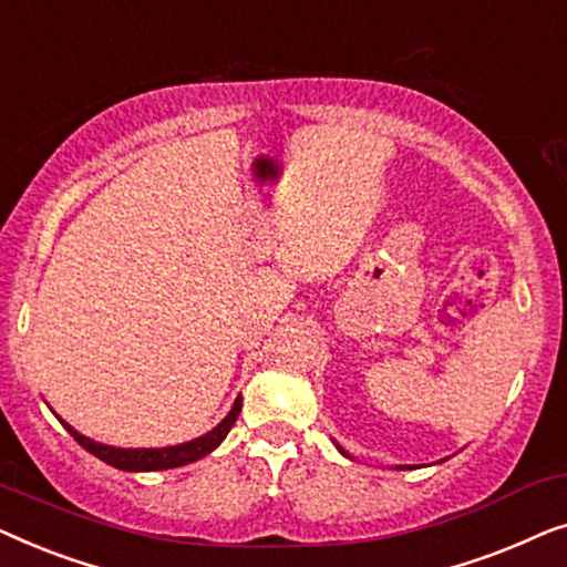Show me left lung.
<instances>
[{
	"instance_id": "8db88e82",
	"label": "left lung",
	"mask_w": 567,
	"mask_h": 567,
	"mask_svg": "<svg viewBox=\"0 0 567 567\" xmlns=\"http://www.w3.org/2000/svg\"><path fill=\"white\" fill-rule=\"evenodd\" d=\"M338 449H340V446H338ZM340 454H346V452H343V449H340ZM346 456H348V454H346Z\"/></svg>"
}]
</instances>
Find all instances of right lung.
<instances>
[{
	"label": "right lung",
	"mask_w": 567,
	"mask_h": 567,
	"mask_svg": "<svg viewBox=\"0 0 567 567\" xmlns=\"http://www.w3.org/2000/svg\"><path fill=\"white\" fill-rule=\"evenodd\" d=\"M239 410H243V398L235 400L229 415L216 425L214 431L204 433V436L185 441V444L177 446H165V449H118V446H107V444H97L87 436H82L80 431H74L72 425L64 423V429L72 433L74 441L80 446L87 449L90 454H95L97 460H103L105 464H111L115 470H126V472H154V470H173V467H183V464L198 462L200 456L212 454L216 446L227 439V433L231 425H235Z\"/></svg>",
	"instance_id": "obj_1"
}]
</instances>
